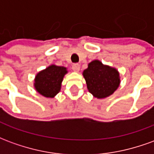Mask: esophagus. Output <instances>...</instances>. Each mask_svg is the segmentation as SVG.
<instances>
[{
	"label": "esophagus",
	"instance_id": "obj_1",
	"mask_svg": "<svg viewBox=\"0 0 154 154\" xmlns=\"http://www.w3.org/2000/svg\"><path fill=\"white\" fill-rule=\"evenodd\" d=\"M72 68V70L74 72H79V70H80V65L78 63H74Z\"/></svg>",
	"mask_w": 154,
	"mask_h": 154
}]
</instances>
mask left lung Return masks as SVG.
Returning <instances> with one entry per match:
<instances>
[{"label":"left lung","mask_w":154,"mask_h":154,"mask_svg":"<svg viewBox=\"0 0 154 154\" xmlns=\"http://www.w3.org/2000/svg\"><path fill=\"white\" fill-rule=\"evenodd\" d=\"M82 75L89 92L98 99L110 97L120 83L119 72L114 67L104 65L99 60L91 62Z\"/></svg>","instance_id":"8db88e82"}]
</instances>
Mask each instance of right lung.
<instances>
[{
  "instance_id": "add662e5",
  "label": "right lung",
  "mask_w": 154,
  "mask_h": 154,
  "mask_svg": "<svg viewBox=\"0 0 154 154\" xmlns=\"http://www.w3.org/2000/svg\"><path fill=\"white\" fill-rule=\"evenodd\" d=\"M66 73V67L50 65L36 75L34 84L35 90L44 97L53 98L60 91L62 82Z\"/></svg>"
}]
</instances>
